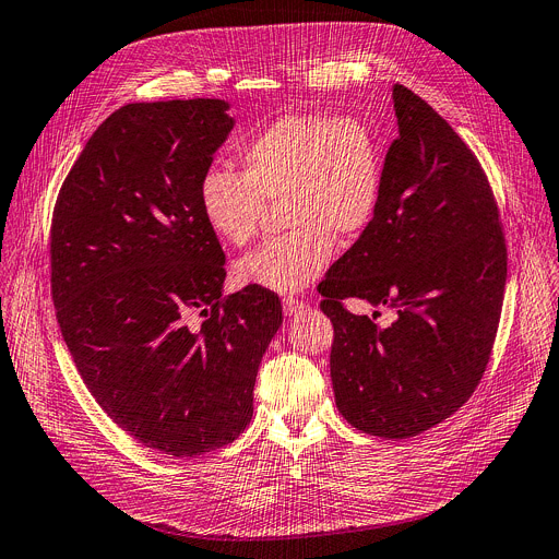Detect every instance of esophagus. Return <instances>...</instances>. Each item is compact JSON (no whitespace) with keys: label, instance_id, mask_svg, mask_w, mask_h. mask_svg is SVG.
<instances>
[{"label":"esophagus","instance_id":"1","mask_svg":"<svg viewBox=\"0 0 559 559\" xmlns=\"http://www.w3.org/2000/svg\"><path fill=\"white\" fill-rule=\"evenodd\" d=\"M282 307H284V313L288 318H295V316H299V313L307 309V305L302 302V299H297V297H284L282 299Z\"/></svg>","mask_w":559,"mask_h":559}]
</instances>
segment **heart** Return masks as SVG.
Instances as JSON below:
<instances>
[{"instance_id": "heart-1", "label": "heart", "mask_w": 559, "mask_h": 559, "mask_svg": "<svg viewBox=\"0 0 559 559\" xmlns=\"http://www.w3.org/2000/svg\"><path fill=\"white\" fill-rule=\"evenodd\" d=\"M239 171L210 167L199 205L210 230L230 246H248L266 203L284 201L282 239L241 257L235 282L295 293L318 280L335 246L354 243L382 201L384 150L371 124L356 116L286 114L237 154Z\"/></svg>"}]
</instances>
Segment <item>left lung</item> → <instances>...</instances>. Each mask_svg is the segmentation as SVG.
I'll list each match as a JSON object with an SVG mask.
<instances>
[{
  "instance_id": "left-lung-1",
  "label": "left lung",
  "mask_w": 559,
  "mask_h": 559,
  "mask_svg": "<svg viewBox=\"0 0 559 559\" xmlns=\"http://www.w3.org/2000/svg\"><path fill=\"white\" fill-rule=\"evenodd\" d=\"M399 139L384 156L371 226L318 290L331 318L340 414L382 439H409L452 416L492 354L506 286L499 207L477 156L432 107L394 84ZM358 296L397 309L392 325L344 309Z\"/></svg>"
}]
</instances>
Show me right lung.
<instances>
[{"mask_svg":"<svg viewBox=\"0 0 559 559\" xmlns=\"http://www.w3.org/2000/svg\"><path fill=\"white\" fill-rule=\"evenodd\" d=\"M235 120L217 98L116 109L67 175L51 222V295L96 403L139 443L199 456L252 418L280 297L222 295L226 254L199 181Z\"/></svg>","mask_w":559,"mask_h":559,"instance_id":"1","label":"right lung"}]
</instances>
